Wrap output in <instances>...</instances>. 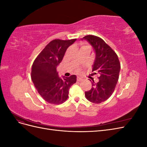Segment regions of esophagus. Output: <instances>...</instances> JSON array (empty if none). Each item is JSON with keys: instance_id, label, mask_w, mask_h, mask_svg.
<instances>
[{"instance_id": "obj_1", "label": "esophagus", "mask_w": 147, "mask_h": 147, "mask_svg": "<svg viewBox=\"0 0 147 147\" xmlns=\"http://www.w3.org/2000/svg\"><path fill=\"white\" fill-rule=\"evenodd\" d=\"M77 80L78 82H81V81H82V80H83V78H80V77H78L77 78Z\"/></svg>"}]
</instances>
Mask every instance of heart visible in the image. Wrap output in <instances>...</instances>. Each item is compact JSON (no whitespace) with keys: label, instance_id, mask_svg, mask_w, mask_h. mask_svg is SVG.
I'll list each match as a JSON object with an SVG mask.
<instances>
[{"label":"heart","instance_id":"obj_1","mask_svg":"<svg viewBox=\"0 0 147 147\" xmlns=\"http://www.w3.org/2000/svg\"><path fill=\"white\" fill-rule=\"evenodd\" d=\"M89 46L88 45H86V44L85 43H83L82 45V47H81V48H85V47H88Z\"/></svg>","mask_w":147,"mask_h":147}]
</instances>
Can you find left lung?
<instances>
[{
    "mask_svg": "<svg viewBox=\"0 0 147 147\" xmlns=\"http://www.w3.org/2000/svg\"><path fill=\"white\" fill-rule=\"evenodd\" d=\"M83 38L86 40L94 49L96 59L92 71L99 75V82L96 83L92 80V87L85 92V96L91 102L100 104L107 100L114 92L121 65L117 53L103 39L92 35H86Z\"/></svg>",
    "mask_w": 147,
    "mask_h": 147,
    "instance_id": "left-lung-1",
    "label": "left lung"
}]
</instances>
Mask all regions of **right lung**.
I'll use <instances>...</instances> for the list:
<instances>
[{
  "instance_id": "1",
  "label": "right lung",
  "mask_w": 147,
  "mask_h": 147,
  "mask_svg": "<svg viewBox=\"0 0 147 147\" xmlns=\"http://www.w3.org/2000/svg\"><path fill=\"white\" fill-rule=\"evenodd\" d=\"M77 38L51 41L34 60L31 79L39 94L48 103L63 104L67 99L70 86L76 83L77 77L72 75L62 79L59 77L56 67L63 59L67 48Z\"/></svg>"
}]
</instances>
